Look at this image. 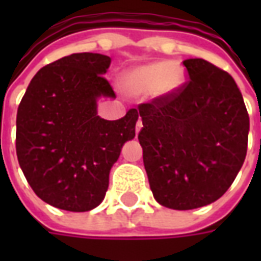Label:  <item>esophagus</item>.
<instances>
[{"mask_svg":"<svg viewBox=\"0 0 261 261\" xmlns=\"http://www.w3.org/2000/svg\"><path fill=\"white\" fill-rule=\"evenodd\" d=\"M141 127H142V121H141V120H138V121H137V127H136L137 133H140V130H141Z\"/></svg>","mask_w":261,"mask_h":261,"instance_id":"34e87169","label":"esophagus"}]
</instances>
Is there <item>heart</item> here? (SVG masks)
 <instances>
[{"instance_id":"b5f03b06","label":"heart","mask_w":261,"mask_h":261,"mask_svg":"<svg viewBox=\"0 0 261 261\" xmlns=\"http://www.w3.org/2000/svg\"><path fill=\"white\" fill-rule=\"evenodd\" d=\"M181 74L168 61L142 65L131 69L123 76V88L133 95H144L156 91L159 93L173 91L179 86Z\"/></svg>"}]
</instances>
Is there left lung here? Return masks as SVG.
Segmentation results:
<instances>
[{
  "mask_svg": "<svg viewBox=\"0 0 261 261\" xmlns=\"http://www.w3.org/2000/svg\"><path fill=\"white\" fill-rule=\"evenodd\" d=\"M189 81L141 103L138 140L155 200L172 210L211 204L245 162L249 114L233 78L202 59L183 61Z\"/></svg>",
  "mask_w": 261,
  "mask_h": 261,
  "instance_id": "obj_1",
  "label": "left lung"
}]
</instances>
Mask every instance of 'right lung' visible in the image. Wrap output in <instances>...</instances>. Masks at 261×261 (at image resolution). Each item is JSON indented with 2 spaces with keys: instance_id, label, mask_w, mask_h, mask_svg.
<instances>
[{
  "instance_id": "add662e5",
  "label": "right lung",
  "mask_w": 261,
  "mask_h": 261,
  "mask_svg": "<svg viewBox=\"0 0 261 261\" xmlns=\"http://www.w3.org/2000/svg\"><path fill=\"white\" fill-rule=\"evenodd\" d=\"M110 57L75 53L43 67L16 114V155L33 192L60 210L97 207L124 142L136 137L137 109L119 120L97 116L99 97H116L103 76Z\"/></svg>"
}]
</instances>
